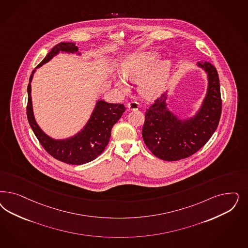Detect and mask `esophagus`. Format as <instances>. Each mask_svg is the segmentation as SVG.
<instances>
[{"instance_id":"1","label":"esophagus","mask_w":248,"mask_h":248,"mask_svg":"<svg viewBox=\"0 0 248 248\" xmlns=\"http://www.w3.org/2000/svg\"><path fill=\"white\" fill-rule=\"evenodd\" d=\"M140 108V104L136 101H131L128 104V110H138Z\"/></svg>"}]
</instances>
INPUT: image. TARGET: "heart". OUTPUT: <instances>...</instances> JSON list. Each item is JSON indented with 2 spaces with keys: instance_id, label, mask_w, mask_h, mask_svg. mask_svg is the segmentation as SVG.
Masks as SVG:
<instances>
[{
  "instance_id": "b5f03b06",
  "label": "heart",
  "mask_w": 248,
  "mask_h": 248,
  "mask_svg": "<svg viewBox=\"0 0 248 248\" xmlns=\"http://www.w3.org/2000/svg\"><path fill=\"white\" fill-rule=\"evenodd\" d=\"M155 63V58L150 55H138L130 58L122 65L123 78L130 81H139V91L147 99H153L164 90L168 81L170 65L167 62ZM118 85L126 89L124 81Z\"/></svg>"
}]
</instances>
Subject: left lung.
<instances>
[{
    "mask_svg": "<svg viewBox=\"0 0 248 248\" xmlns=\"http://www.w3.org/2000/svg\"><path fill=\"white\" fill-rule=\"evenodd\" d=\"M207 73L208 88L200 109L187 120H181L167 108V93L158 97L145 112L144 142L153 155L174 161L190 157L203 147L218 127L222 112L219 77L209 62H198Z\"/></svg>",
    "mask_w": 248,
    "mask_h": 248,
    "instance_id": "left-lung-1",
    "label": "left lung"
}]
</instances>
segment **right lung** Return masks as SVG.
Instances as JSON below:
<instances>
[{"label": "right lung", "mask_w": 248, "mask_h": 248, "mask_svg": "<svg viewBox=\"0 0 248 248\" xmlns=\"http://www.w3.org/2000/svg\"><path fill=\"white\" fill-rule=\"evenodd\" d=\"M78 51V47L75 43H59L52 48L36 68L47 63L59 52L78 53L80 55ZM35 69L32 70L27 87L28 102L26 114L32 131L41 145L55 159L67 164L80 165L95 160L104 152L111 136L112 127L121 118L126 108L123 104H111L104 100H98L88 123L78 133L64 140L52 139L41 129L32 112L31 82Z\"/></svg>", "instance_id": "1"}]
</instances>
